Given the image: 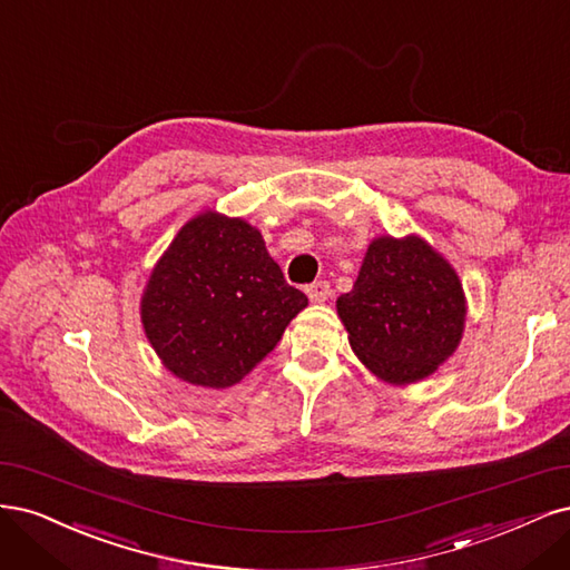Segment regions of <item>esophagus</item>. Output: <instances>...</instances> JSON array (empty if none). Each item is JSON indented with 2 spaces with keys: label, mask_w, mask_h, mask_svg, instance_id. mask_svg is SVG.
<instances>
[{
  "label": "esophagus",
  "mask_w": 570,
  "mask_h": 570,
  "mask_svg": "<svg viewBox=\"0 0 570 570\" xmlns=\"http://www.w3.org/2000/svg\"><path fill=\"white\" fill-rule=\"evenodd\" d=\"M305 291L312 303H324L328 296H332V286H328V282H312Z\"/></svg>",
  "instance_id": "obj_1"
}]
</instances>
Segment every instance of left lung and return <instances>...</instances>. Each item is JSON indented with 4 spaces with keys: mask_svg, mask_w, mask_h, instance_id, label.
Segmentation results:
<instances>
[{
    "mask_svg": "<svg viewBox=\"0 0 570 570\" xmlns=\"http://www.w3.org/2000/svg\"><path fill=\"white\" fill-rule=\"evenodd\" d=\"M336 307L355 355L389 383L433 374L462 341L466 315L454 269L416 236L372 242Z\"/></svg>",
    "mask_w": 570,
    "mask_h": 570,
    "instance_id": "8db88e82",
    "label": "left lung"
}]
</instances>
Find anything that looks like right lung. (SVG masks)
Wrapping results in <instances>:
<instances>
[{"mask_svg":"<svg viewBox=\"0 0 570 570\" xmlns=\"http://www.w3.org/2000/svg\"><path fill=\"white\" fill-rule=\"evenodd\" d=\"M307 305L244 219L204 213L179 229L141 298L146 338L168 370L204 389L242 381Z\"/></svg>","mask_w":570,"mask_h":570,"instance_id":"right-lung-1","label":"right lung"}]
</instances>
